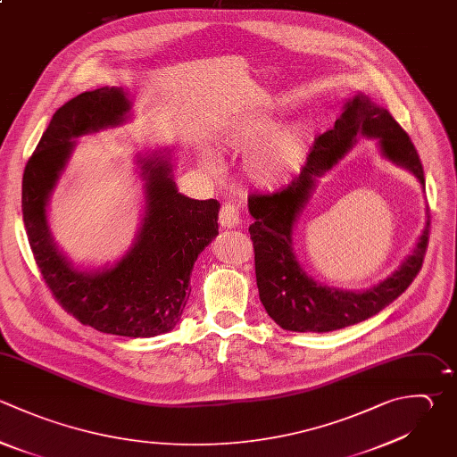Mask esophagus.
I'll return each mask as SVG.
<instances>
[{
  "instance_id": "obj_1",
  "label": "esophagus",
  "mask_w": 457,
  "mask_h": 457,
  "mask_svg": "<svg viewBox=\"0 0 457 457\" xmlns=\"http://www.w3.org/2000/svg\"><path fill=\"white\" fill-rule=\"evenodd\" d=\"M220 223L223 228H236L241 223V211L236 204L225 202L220 211Z\"/></svg>"
}]
</instances>
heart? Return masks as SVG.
I'll return each instance as SVG.
<instances>
[{"label": "heart", "mask_w": 457, "mask_h": 457, "mask_svg": "<svg viewBox=\"0 0 457 457\" xmlns=\"http://www.w3.org/2000/svg\"><path fill=\"white\" fill-rule=\"evenodd\" d=\"M221 139L234 152L258 150L246 162V175L264 189L287 184L303 168L312 148L309 125L295 123L280 129L278 120L266 111L246 112L232 120ZM204 166L211 173L220 171V162L212 155H205Z\"/></svg>", "instance_id": "1"}]
</instances>
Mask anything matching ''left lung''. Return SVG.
<instances>
[{"label": "left lung", "mask_w": 457, "mask_h": 457, "mask_svg": "<svg viewBox=\"0 0 457 457\" xmlns=\"http://www.w3.org/2000/svg\"><path fill=\"white\" fill-rule=\"evenodd\" d=\"M359 136L377 139L380 155L414 175L425 191L423 168L409 136L387 109L371 102L364 93H357L343 105L334 129L314 141L305 166L287 187L271 195L248 196V211L253 218L248 232L255 252L259 298L270 318L284 330L330 332L364 321L398 298L421 268L428 220L402 264L387 278L362 291L323 286L309 277L296 261L295 225L309 204L318 179L357 145Z\"/></svg>", "instance_id": "8db88e82"}]
</instances>
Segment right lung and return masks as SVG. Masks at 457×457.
<instances>
[{
  "label": "right lung",
  "instance_id": "obj_1",
  "mask_svg": "<svg viewBox=\"0 0 457 457\" xmlns=\"http://www.w3.org/2000/svg\"><path fill=\"white\" fill-rule=\"evenodd\" d=\"M121 87L86 91L52 118L23 175V221L36 262L59 303L84 325L125 337H154L175 328L191 295L195 261L218 236L216 200L179 193L171 150L137 155L145 191L141 227L114 264L77 266L55 243L48 205L82 136L130 120Z\"/></svg>",
  "mask_w": 457,
  "mask_h": 457
}]
</instances>
